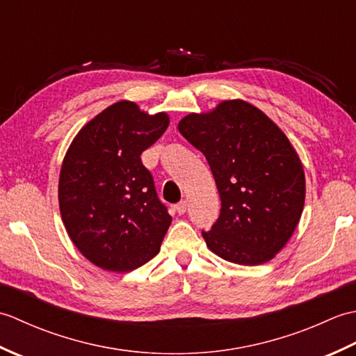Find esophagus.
I'll use <instances>...</instances> for the list:
<instances>
[{"mask_svg":"<svg viewBox=\"0 0 356 356\" xmlns=\"http://www.w3.org/2000/svg\"><path fill=\"white\" fill-rule=\"evenodd\" d=\"M186 207H188L186 200H182V202H179L177 205H176V211H177L179 214H185L186 213Z\"/></svg>","mask_w":356,"mask_h":356,"instance_id":"34e87169","label":"esophagus"}]
</instances>
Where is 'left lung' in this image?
I'll use <instances>...</instances> for the list:
<instances>
[{"label":"left lung","instance_id":"1","mask_svg":"<svg viewBox=\"0 0 356 356\" xmlns=\"http://www.w3.org/2000/svg\"><path fill=\"white\" fill-rule=\"evenodd\" d=\"M177 128L207 157L220 194V216L202 231L207 246L245 266L274 259L297 228L306 195L303 165L286 134L241 99L191 113Z\"/></svg>","mask_w":356,"mask_h":356}]
</instances>
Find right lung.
I'll list each match as a JSON object with an SVG mask.
<instances>
[{"label":"right lung","mask_w":356,"mask_h":356,"mask_svg":"<svg viewBox=\"0 0 356 356\" xmlns=\"http://www.w3.org/2000/svg\"><path fill=\"white\" fill-rule=\"evenodd\" d=\"M168 124L166 113L149 116L119 101L82 127L67 149L59 209L70 240L97 268L130 272L161 251L171 216L140 154Z\"/></svg>","instance_id":"1"}]
</instances>
